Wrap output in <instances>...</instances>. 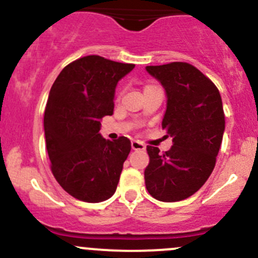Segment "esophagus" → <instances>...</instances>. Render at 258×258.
<instances>
[{
	"mask_svg": "<svg viewBox=\"0 0 258 258\" xmlns=\"http://www.w3.org/2000/svg\"><path fill=\"white\" fill-rule=\"evenodd\" d=\"M131 147H132V150H135V151H144L146 148V146L142 144V142L136 141V140H135V141L131 142Z\"/></svg>",
	"mask_w": 258,
	"mask_h": 258,
	"instance_id": "1",
	"label": "esophagus"
}]
</instances>
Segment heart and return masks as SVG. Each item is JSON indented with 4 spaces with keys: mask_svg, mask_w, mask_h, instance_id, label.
I'll return each instance as SVG.
<instances>
[{
    "mask_svg": "<svg viewBox=\"0 0 258 258\" xmlns=\"http://www.w3.org/2000/svg\"><path fill=\"white\" fill-rule=\"evenodd\" d=\"M152 87H155V86H152V85H148V86H146V88H145V90H147V88H152Z\"/></svg>",
    "mask_w": 258,
    "mask_h": 258,
    "instance_id": "heart-1",
    "label": "heart"
}]
</instances>
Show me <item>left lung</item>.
Returning a JSON list of instances; mask_svg holds the SVG:
<instances>
[{"label": "left lung", "instance_id": "1", "mask_svg": "<svg viewBox=\"0 0 258 258\" xmlns=\"http://www.w3.org/2000/svg\"><path fill=\"white\" fill-rule=\"evenodd\" d=\"M146 70L166 91L162 128L173 142L165 153L147 146L146 188L158 201H182L199 191L215 168L225 132L222 100L215 83L186 62Z\"/></svg>", "mask_w": 258, "mask_h": 258}]
</instances>
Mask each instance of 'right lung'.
<instances>
[{
	"mask_svg": "<svg viewBox=\"0 0 258 258\" xmlns=\"http://www.w3.org/2000/svg\"><path fill=\"white\" fill-rule=\"evenodd\" d=\"M101 56L81 57L57 76L46 105V147L59 186L85 202L106 201L116 192L131 142L110 141L98 132L111 116L117 82L134 70Z\"/></svg>",
	"mask_w": 258,
	"mask_h": 258,
	"instance_id": "right-lung-1",
	"label": "right lung"
}]
</instances>
